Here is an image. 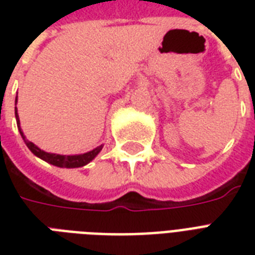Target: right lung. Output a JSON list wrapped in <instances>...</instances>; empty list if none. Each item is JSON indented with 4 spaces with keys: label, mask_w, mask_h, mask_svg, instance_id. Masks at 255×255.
Segmentation results:
<instances>
[{
    "label": "right lung",
    "mask_w": 255,
    "mask_h": 255,
    "mask_svg": "<svg viewBox=\"0 0 255 255\" xmlns=\"http://www.w3.org/2000/svg\"><path fill=\"white\" fill-rule=\"evenodd\" d=\"M15 104H17V96H15ZM15 119H17V126H18V131L21 133L22 139L25 141V144L27 145L30 151L33 152L34 155L42 159L46 163L51 164V165H55V167L59 168H81L87 165L90 161L95 159L98 153L102 151V148H103V144L99 145V147L94 148L91 151L86 152V153H79V155H57V153H50V152H46L41 148H38L37 145L29 140L26 139V136L23 135V132H22L21 127H19V116H18L17 112V107H15Z\"/></svg>",
    "instance_id": "1"
}]
</instances>
